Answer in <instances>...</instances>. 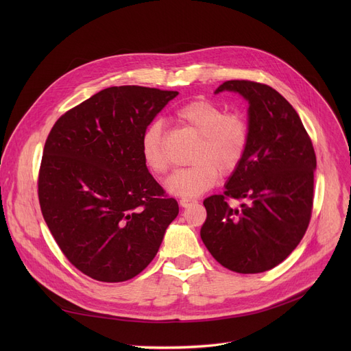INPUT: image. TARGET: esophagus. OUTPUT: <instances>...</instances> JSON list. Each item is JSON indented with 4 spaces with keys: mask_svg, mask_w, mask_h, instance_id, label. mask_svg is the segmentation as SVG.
<instances>
[{
    "mask_svg": "<svg viewBox=\"0 0 351 351\" xmlns=\"http://www.w3.org/2000/svg\"><path fill=\"white\" fill-rule=\"evenodd\" d=\"M193 204H196V199H191V197H182V199L179 200V205H180L182 208H188V206H191V205H193Z\"/></svg>",
    "mask_w": 351,
    "mask_h": 351,
    "instance_id": "esophagus-1",
    "label": "esophagus"
}]
</instances>
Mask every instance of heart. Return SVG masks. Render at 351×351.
<instances>
[{"label": "heart", "mask_w": 351, "mask_h": 351, "mask_svg": "<svg viewBox=\"0 0 351 351\" xmlns=\"http://www.w3.org/2000/svg\"><path fill=\"white\" fill-rule=\"evenodd\" d=\"M176 118L199 135L192 152L193 165L175 171L166 189L176 196H197L209 191L219 179L242 163L249 145V122L239 110L225 112L219 104L195 99L176 110ZM141 151L145 165L152 173L165 175L169 169V155L162 125L154 122L142 135Z\"/></svg>", "instance_id": "obj_1"}]
</instances>
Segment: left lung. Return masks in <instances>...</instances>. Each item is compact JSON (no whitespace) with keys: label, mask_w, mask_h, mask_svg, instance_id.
<instances>
[{"label":"left lung","mask_w":351,"mask_h":351,"mask_svg":"<svg viewBox=\"0 0 351 351\" xmlns=\"http://www.w3.org/2000/svg\"><path fill=\"white\" fill-rule=\"evenodd\" d=\"M249 102V145L222 195L204 200L200 237L215 259L236 273H262L296 249L310 223L316 154L294 108L269 85L226 81L216 89ZM230 198L245 199L232 208Z\"/></svg>","instance_id":"left-lung-1"}]
</instances>
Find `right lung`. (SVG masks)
Masks as SVG:
<instances>
[{
  "instance_id": "obj_1",
  "label": "right lung",
  "mask_w": 351,
  "mask_h": 351,
  "mask_svg": "<svg viewBox=\"0 0 351 351\" xmlns=\"http://www.w3.org/2000/svg\"><path fill=\"white\" fill-rule=\"evenodd\" d=\"M179 92L110 86L72 108L45 141L43 216L66 259L89 278H135L156 256L178 202L147 172L146 128Z\"/></svg>"
}]
</instances>
